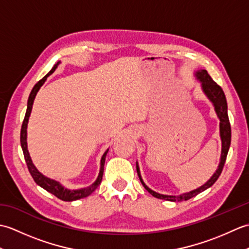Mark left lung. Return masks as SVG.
Listing matches in <instances>:
<instances>
[{
    "label": "left lung",
    "mask_w": 249,
    "mask_h": 249,
    "mask_svg": "<svg viewBox=\"0 0 249 249\" xmlns=\"http://www.w3.org/2000/svg\"><path fill=\"white\" fill-rule=\"evenodd\" d=\"M195 77L201 84V89L204 93V95L208 99L210 100L212 105L214 106V110L216 114H217V118L219 120V136L221 140V154H220V161L217 170L211 177L210 179H208L202 186L196 188L194 190H190L188 193H184L178 196H172V195H162L160 193H156L154 190L151 189L147 185L143 182L142 179L141 173H140V168L138 165V161L136 162V168H137V173H138V177L140 178V182L143 185L144 188L149 192L153 197L158 198V199H163L167 201H172V202H181V201H186L190 198L195 197L198 194L204 192L205 189L210 188L212 185L217 181L219 178L221 171H223V168L225 165L227 154H228L230 143H231V126L228 118V106H227V99L225 96V93L217 83L213 81V79L208 73L205 70H199L195 71Z\"/></svg>",
    "instance_id": "obj_1"
}]
</instances>
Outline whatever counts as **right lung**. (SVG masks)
I'll return each instance as SVG.
<instances>
[{
	"label": "right lung",
	"mask_w": 249,
	"mask_h": 249,
	"mask_svg": "<svg viewBox=\"0 0 249 249\" xmlns=\"http://www.w3.org/2000/svg\"><path fill=\"white\" fill-rule=\"evenodd\" d=\"M60 63H61V61L56 62L54 66L51 68V71L47 73V75L43 79H41V80L37 82L34 86V88L32 89L29 99H28V107H26V112H25L23 123H22V127H21L20 142H21V147H22V151H23L26 166H28L29 171L31 173L32 178H34L35 183L37 185H39L40 187L46 189L47 192H49L50 194L54 195L55 197H57L63 201H75V200H79V199L88 197V196L91 195L94 190L99 186V184L103 179L105 160H106V156H107V153H108L109 149L104 153V155L102 156V160H100V169H99V173H98L96 181H95L93 184H91L88 187H83V188H79V189H68L65 186H63L60 182L55 181V179H53V178H47L46 176H44L43 173H40L38 170H37V168L34 166L33 161H32V160H31L30 153L28 150V142H26V128H28L29 119H30L31 112H32V108H33V103H34V99L36 97V94L39 91V89L43 87V84L47 80V78H48L51 73L54 72L57 66L60 65Z\"/></svg>",
	"instance_id": "add662e5"
}]
</instances>
